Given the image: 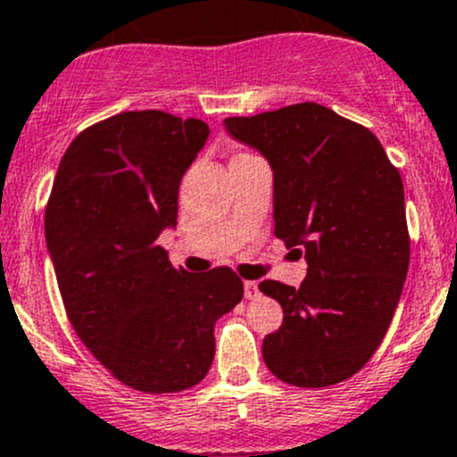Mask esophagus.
<instances>
[{
    "label": "esophagus",
    "instance_id": "esophagus-1",
    "mask_svg": "<svg viewBox=\"0 0 457 457\" xmlns=\"http://www.w3.org/2000/svg\"><path fill=\"white\" fill-rule=\"evenodd\" d=\"M258 283L256 280H245V298L247 301H254V298H258Z\"/></svg>",
    "mask_w": 457,
    "mask_h": 457
}]
</instances>
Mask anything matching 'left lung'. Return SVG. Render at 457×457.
<instances>
[{"mask_svg":"<svg viewBox=\"0 0 457 457\" xmlns=\"http://www.w3.org/2000/svg\"><path fill=\"white\" fill-rule=\"evenodd\" d=\"M225 128L270 161L274 234L307 261L301 287L258 285L283 307L262 361L294 386L347 380L385 338L407 278L411 241L398 168L370 128L314 101L229 117Z\"/></svg>","mask_w":457,"mask_h":457,"instance_id":"1","label":"left lung"}]
</instances>
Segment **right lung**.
<instances>
[{"label": "right lung", "instance_id": "obj_1", "mask_svg": "<svg viewBox=\"0 0 457 457\" xmlns=\"http://www.w3.org/2000/svg\"><path fill=\"white\" fill-rule=\"evenodd\" d=\"M210 137L201 119L132 110L68 145L46 205V243L81 343L143 394L199 385L214 325L243 298L229 267L190 274L156 245L177 225L179 186Z\"/></svg>", "mask_w": 457, "mask_h": 457}]
</instances>
